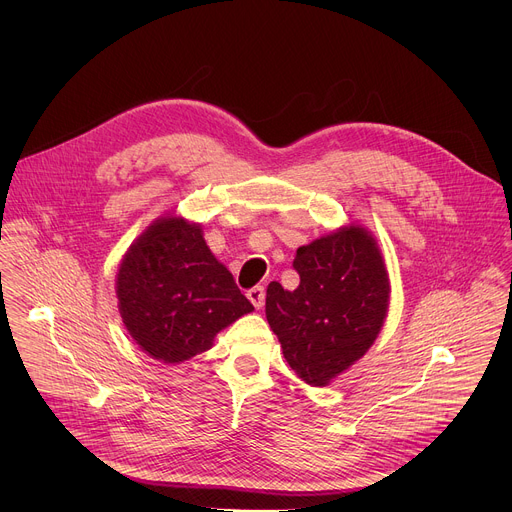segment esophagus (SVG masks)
<instances>
[{
  "label": "esophagus",
  "instance_id": "34e87169",
  "mask_svg": "<svg viewBox=\"0 0 512 512\" xmlns=\"http://www.w3.org/2000/svg\"><path fill=\"white\" fill-rule=\"evenodd\" d=\"M247 298H249V302H251L257 310L263 308V304H265V289H263V285L251 287V289L247 291Z\"/></svg>",
  "mask_w": 512,
  "mask_h": 512
}]
</instances>
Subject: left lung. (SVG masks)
I'll return each instance as SVG.
<instances>
[{
    "mask_svg": "<svg viewBox=\"0 0 512 512\" xmlns=\"http://www.w3.org/2000/svg\"><path fill=\"white\" fill-rule=\"evenodd\" d=\"M300 285L271 281L265 316L296 375L324 387L364 356L389 310V273L377 239L346 225L298 249Z\"/></svg>",
    "mask_w": 512,
    "mask_h": 512,
    "instance_id": "1",
    "label": "left lung"
}]
</instances>
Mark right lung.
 Instances as JSON below:
<instances>
[{
	"label": "right lung",
	"instance_id": "obj_1",
	"mask_svg": "<svg viewBox=\"0 0 512 512\" xmlns=\"http://www.w3.org/2000/svg\"><path fill=\"white\" fill-rule=\"evenodd\" d=\"M115 291L129 336L166 364L208 350L218 332L253 312L200 225L182 216L158 218L131 243Z\"/></svg>",
	"mask_w": 512,
	"mask_h": 512
}]
</instances>
